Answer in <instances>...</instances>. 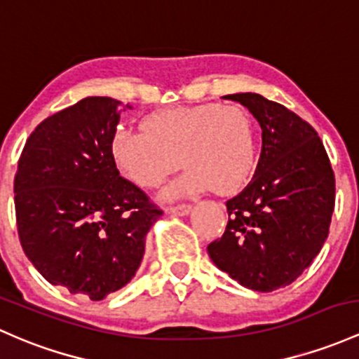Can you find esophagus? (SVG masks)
<instances>
[{
    "label": "esophagus",
    "mask_w": 359,
    "mask_h": 359,
    "mask_svg": "<svg viewBox=\"0 0 359 359\" xmlns=\"http://www.w3.org/2000/svg\"><path fill=\"white\" fill-rule=\"evenodd\" d=\"M191 212V205H187V203H181V205L168 207V214L171 215H188Z\"/></svg>",
    "instance_id": "obj_1"
}]
</instances>
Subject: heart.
Segmentation results:
<instances>
[{"mask_svg":"<svg viewBox=\"0 0 359 359\" xmlns=\"http://www.w3.org/2000/svg\"><path fill=\"white\" fill-rule=\"evenodd\" d=\"M142 128L119 130L111 144L119 172L137 187H159L180 161L187 171L165 191L171 198L210 188L233 194L255 171V119L238 104L168 107L149 114Z\"/></svg>","mask_w":359,"mask_h":359,"instance_id":"1","label":"heart"}]
</instances>
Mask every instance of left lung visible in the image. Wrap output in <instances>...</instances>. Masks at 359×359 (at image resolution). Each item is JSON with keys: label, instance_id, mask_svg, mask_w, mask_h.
Segmentation results:
<instances>
[{"label": "left lung", "instance_id": "obj_1", "mask_svg": "<svg viewBox=\"0 0 359 359\" xmlns=\"http://www.w3.org/2000/svg\"><path fill=\"white\" fill-rule=\"evenodd\" d=\"M224 99L260 123L262 152L252 181L226 202V231L207 252L243 287L271 292L298 279L322 250L335 203L334 172L317 132L287 107L253 92Z\"/></svg>", "mask_w": 359, "mask_h": 359}]
</instances>
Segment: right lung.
Returning a JSON list of instances; mask_svg holds the SVG:
<instances>
[{"mask_svg": "<svg viewBox=\"0 0 359 359\" xmlns=\"http://www.w3.org/2000/svg\"><path fill=\"white\" fill-rule=\"evenodd\" d=\"M119 113L116 99L86 97L46 118L30 133L15 176L27 258L53 286L92 302L132 280L147 233L163 215L119 176L111 152Z\"/></svg>", "mask_w": 359, "mask_h": 359, "instance_id": "right-lung-1", "label": "right lung"}]
</instances>
